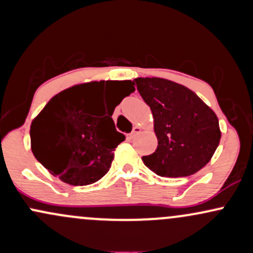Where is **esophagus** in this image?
<instances>
[{"label":"esophagus","mask_w":253,"mask_h":253,"mask_svg":"<svg viewBox=\"0 0 253 253\" xmlns=\"http://www.w3.org/2000/svg\"><path fill=\"white\" fill-rule=\"evenodd\" d=\"M139 132H140V127L134 126V127H133V130H132V132L129 133V138H133V136H134L135 134H138Z\"/></svg>","instance_id":"esophagus-1"}]
</instances>
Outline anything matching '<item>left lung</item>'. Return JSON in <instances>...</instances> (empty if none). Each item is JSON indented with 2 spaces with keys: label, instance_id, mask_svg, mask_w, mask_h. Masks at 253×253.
Instances as JSON below:
<instances>
[{
  "label": "left lung",
  "instance_id": "obj_1",
  "mask_svg": "<svg viewBox=\"0 0 253 253\" xmlns=\"http://www.w3.org/2000/svg\"><path fill=\"white\" fill-rule=\"evenodd\" d=\"M136 89L149 104L158 146L144 156V164L162 177H185L201 170L219 146V120L187 86L158 77L135 78Z\"/></svg>",
  "mask_w": 253,
  "mask_h": 253
}]
</instances>
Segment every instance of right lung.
<instances>
[{"label": "right lung", "mask_w": 253, "mask_h": 253, "mask_svg": "<svg viewBox=\"0 0 253 253\" xmlns=\"http://www.w3.org/2000/svg\"><path fill=\"white\" fill-rule=\"evenodd\" d=\"M132 81H101L74 85L48 101L31 125V147L53 176L71 185H88L108 172L114 150L125 140L112 115L134 91ZM104 89L112 94L100 112Z\"/></svg>", "instance_id": "add662e5"}]
</instances>
